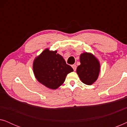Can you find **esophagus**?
I'll use <instances>...</instances> for the list:
<instances>
[{"mask_svg": "<svg viewBox=\"0 0 127 127\" xmlns=\"http://www.w3.org/2000/svg\"><path fill=\"white\" fill-rule=\"evenodd\" d=\"M72 68L73 69L74 71H75V70H76V68H77V66H76V65H72Z\"/></svg>", "mask_w": 127, "mask_h": 127, "instance_id": "esophagus-1", "label": "esophagus"}]
</instances>
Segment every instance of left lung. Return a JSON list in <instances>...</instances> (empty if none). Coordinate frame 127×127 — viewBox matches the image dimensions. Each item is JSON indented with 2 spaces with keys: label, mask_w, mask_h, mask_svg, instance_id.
<instances>
[{
  "label": "left lung",
  "mask_w": 127,
  "mask_h": 127,
  "mask_svg": "<svg viewBox=\"0 0 127 127\" xmlns=\"http://www.w3.org/2000/svg\"><path fill=\"white\" fill-rule=\"evenodd\" d=\"M81 64L76 72L80 79L87 85L93 84L98 79L100 72V64L94 55L89 53L81 54L80 57Z\"/></svg>",
  "instance_id": "left-lung-1"
}]
</instances>
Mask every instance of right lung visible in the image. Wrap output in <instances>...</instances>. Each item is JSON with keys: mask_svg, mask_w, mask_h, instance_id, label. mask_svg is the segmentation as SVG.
I'll return each mask as SVG.
<instances>
[{"mask_svg": "<svg viewBox=\"0 0 127 127\" xmlns=\"http://www.w3.org/2000/svg\"><path fill=\"white\" fill-rule=\"evenodd\" d=\"M33 70L37 80L52 90L61 86L67 74L73 71L57 51H50L48 48L34 59Z\"/></svg>", "mask_w": 127, "mask_h": 127, "instance_id": "right-lung-1", "label": "right lung"}]
</instances>
